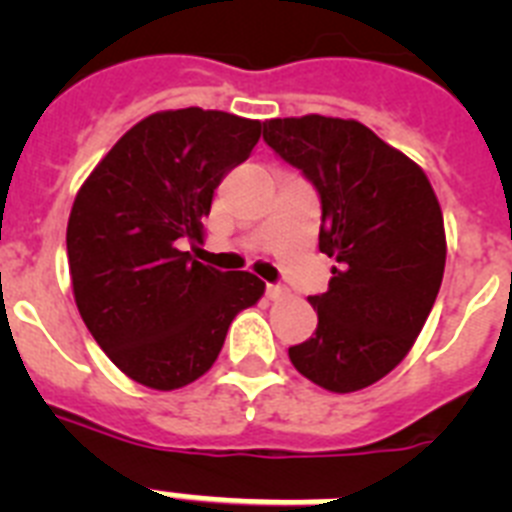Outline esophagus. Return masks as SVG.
<instances>
[{"label":"esophagus","instance_id":"1","mask_svg":"<svg viewBox=\"0 0 512 512\" xmlns=\"http://www.w3.org/2000/svg\"><path fill=\"white\" fill-rule=\"evenodd\" d=\"M289 295V289L287 287H282V284H269V287H266V297H269V300H284V297Z\"/></svg>","mask_w":512,"mask_h":512}]
</instances>
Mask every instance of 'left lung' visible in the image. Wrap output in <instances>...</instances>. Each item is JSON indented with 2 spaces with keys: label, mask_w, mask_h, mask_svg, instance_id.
Wrapping results in <instances>:
<instances>
[{
  "label": "left lung",
  "mask_w": 512,
  "mask_h": 512,
  "mask_svg": "<svg viewBox=\"0 0 512 512\" xmlns=\"http://www.w3.org/2000/svg\"><path fill=\"white\" fill-rule=\"evenodd\" d=\"M264 140L315 184L320 251L336 259L310 297L318 330L289 348L297 372L328 392H359L395 369L431 315L446 266L441 205L415 161L356 120L264 122Z\"/></svg>",
  "instance_id": "obj_1"
}]
</instances>
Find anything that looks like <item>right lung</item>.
Returning a JSON list of instances; mask_svg holds the SVG:
<instances>
[{"instance_id": "right-lung-1", "label": "right lung", "mask_w": 512, "mask_h": 512, "mask_svg": "<svg viewBox=\"0 0 512 512\" xmlns=\"http://www.w3.org/2000/svg\"><path fill=\"white\" fill-rule=\"evenodd\" d=\"M261 122L164 110L117 140L76 192L66 251L81 320L122 374L179 390L215 364L233 318L266 284L182 251L202 243L212 194L251 156Z\"/></svg>"}]
</instances>
